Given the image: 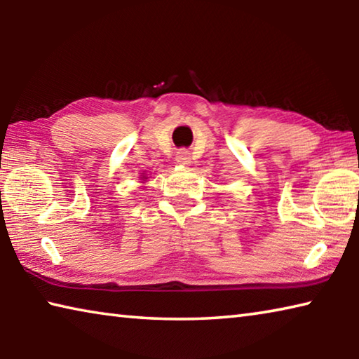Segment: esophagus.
<instances>
[{
    "label": "esophagus",
    "mask_w": 359,
    "mask_h": 359,
    "mask_svg": "<svg viewBox=\"0 0 359 359\" xmlns=\"http://www.w3.org/2000/svg\"><path fill=\"white\" fill-rule=\"evenodd\" d=\"M175 161L179 165H188L190 163V154H188V150H179L177 155H175Z\"/></svg>",
    "instance_id": "1"
}]
</instances>
